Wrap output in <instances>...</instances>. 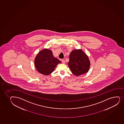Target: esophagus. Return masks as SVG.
I'll use <instances>...</instances> for the list:
<instances>
[{"label":"esophagus","mask_w":124,"mask_h":124,"mask_svg":"<svg viewBox=\"0 0 124 124\" xmlns=\"http://www.w3.org/2000/svg\"><path fill=\"white\" fill-rule=\"evenodd\" d=\"M62 62L63 64H65V60H62Z\"/></svg>","instance_id":"obj_1"}]
</instances>
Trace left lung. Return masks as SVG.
<instances>
[{
	"label": "left lung",
	"instance_id": "8db88e82",
	"mask_svg": "<svg viewBox=\"0 0 124 124\" xmlns=\"http://www.w3.org/2000/svg\"><path fill=\"white\" fill-rule=\"evenodd\" d=\"M68 64L71 72L77 76L87 73L90 66L88 57L81 50L71 52Z\"/></svg>",
	"mask_w": 124,
	"mask_h": 124
}]
</instances>
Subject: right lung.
Instances as JSON below:
<instances>
[{
    "label": "right lung",
    "mask_w": 124,
    "mask_h": 124,
    "mask_svg": "<svg viewBox=\"0 0 124 124\" xmlns=\"http://www.w3.org/2000/svg\"><path fill=\"white\" fill-rule=\"evenodd\" d=\"M35 65L38 71L48 75L53 72L56 66L61 61L53 56L51 50L44 49L39 53L35 59Z\"/></svg>",
    "instance_id": "obj_1"
}]
</instances>
